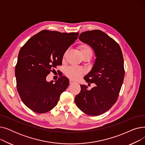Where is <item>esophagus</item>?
I'll use <instances>...</instances> for the list:
<instances>
[{
	"mask_svg": "<svg viewBox=\"0 0 145 145\" xmlns=\"http://www.w3.org/2000/svg\"><path fill=\"white\" fill-rule=\"evenodd\" d=\"M76 83V82H74V81H73V80H70V84H74V83Z\"/></svg>",
	"mask_w": 145,
	"mask_h": 145,
	"instance_id": "34e87169",
	"label": "esophagus"
}]
</instances>
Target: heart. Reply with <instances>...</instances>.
<instances>
[{
    "label": "heart",
    "mask_w": 145,
    "mask_h": 145,
    "mask_svg": "<svg viewBox=\"0 0 145 145\" xmlns=\"http://www.w3.org/2000/svg\"><path fill=\"white\" fill-rule=\"evenodd\" d=\"M79 50L81 56L87 53L92 52V50L86 44H82L79 46ZM83 73L84 72L82 69L74 66L67 67L65 71V74L67 77L72 80H77L79 79L83 74Z\"/></svg>",
    "instance_id": "heart-1"
}]
</instances>
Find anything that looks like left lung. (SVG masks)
I'll use <instances>...</instances> for the list:
<instances>
[{
    "mask_svg": "<svg viewBox=\"0 0 145 145\" xmlns=\"http://www.w3.org/2000/svg\"><path fill=\"white\" fill-rule=\"evenodd\" d=\"M79 39L94 50L95 63L84 79L96 86L89 90L80 85L81 90L74 102L87 115L99 116L109 110L118 99L125 76L122 52L117 42L99 30L83 32Z\"/></svg>",
    "mask_w": 145,
    "mask_h": 145,
    "instance_id": "left-lung-1",
    "label": "left lung"
}]
</instances>
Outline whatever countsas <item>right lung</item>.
<instances>
[{"label": "right lung", "mask_w": 145, "mask_h": 145, "mask_svg": "<svg viewBox=\"0 0 145 145\" xmlns=\"http://www.w3.org/2000/svg\"><path fill=\"white\" fill-rule=\"evenodd\" d=\"M79 34L44 30L30 38L20 49L15 76L19 96L30 109L43 113L57 104L69 80L61 75L53 83L48 82L46 76L52 68L62 65L65 52Z\"/></svg>", "instance_id": "right-lung-1"}]
</instances>
